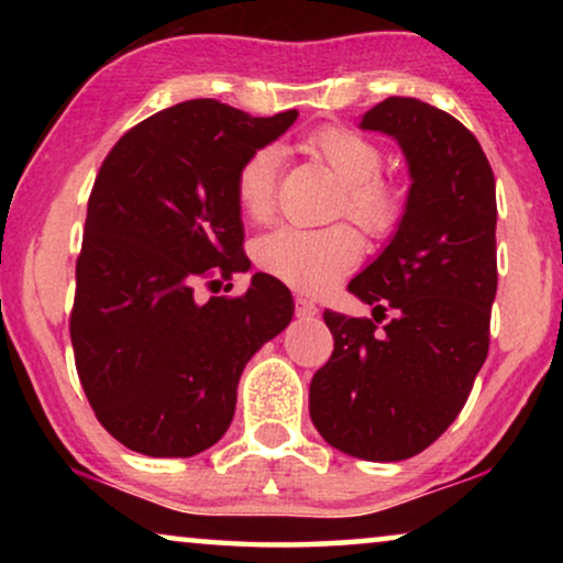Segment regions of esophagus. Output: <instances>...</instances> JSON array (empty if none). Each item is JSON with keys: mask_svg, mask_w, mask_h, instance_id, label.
Wrapping results in <instances>:
<instances>
[{"mask_svg": "<svg viewBox=\"0 0 563 563\" xmlns=\"http://www.w3.org/2000/svg\"><path fill=\"white\" fill-rule=\"evenodd\" d=\"M295 305H297V314H299V318H314V314H318V305H314L312 299L302 297V295L295 297Z\"/></svg>", "mask_w": 563, "mask_h": 563, "instance_id": "obj_1", "label": "esophagus"}]
</instances>
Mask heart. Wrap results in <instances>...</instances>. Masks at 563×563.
Segmentation results:
<instances>
[{"label":"heart","mask_w":563,"mask_h":563,"mask_svg":"<svg viewBox=\"0 0 563 563\" xmlns=\"http://www.w3.org/2000/svg\"><path fill=\"white\" fill-rule=\"evenodd\" d=\"M305 151L330 166L343 181L338 214H345L372 238H384L399 225L405 197L384 179L382 151L349 128L314 130ZM235 202L245 218L264 222L276 202V151L258 148L238 166ZM361 258V241L349 225L276 228L256 245V261L266 274L302 291H322L351 272Z\"/></svg>","instance_id":"1"}]
</instances>
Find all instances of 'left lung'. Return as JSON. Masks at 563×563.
Masks as SVG:
<instances>
[{
	"label": "left lung",
	"mask_w": 563,
	"mask_h": 563,
	"mask_svg": "<svg viewBox=\"0 0 563 563\" xmlns=\"http://www.w3.org/2000/svg\"><path fill=\"white\" fill-rule=\"evenodd\" d=\"M361 128L402 145L412 187L395 238L349 284L374 320L322 314L335 345L312 376L310 418L349 456L402 461L456 420L487 358L495 174L472 130L420 99H384Z\"/></svg>",
	"instance_id": "obj_1"
}]
</instances>
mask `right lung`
Wrapping results in <instances>:
<instances>
[{
  "instance_id": "add662e5",
  "label": "right lung",
  "mask_w": 563,
  "mask_h": 563,
  "mask_svg": "<svg viewBox=\"0 0 563 563\" xmlns=\"http://www.w3.org/2000/svg\"><path fill=\"white\" fill-rule=\"evenodd\" d=\"M295 120L191 99L137 122L102 161L68 330L91 410L130 451L187 459L218 443L245 364L289 325L295 302L268 274L241 297L197 302L195 289L251 266L238 166Z\"/></svg>"
}]
</instances>
